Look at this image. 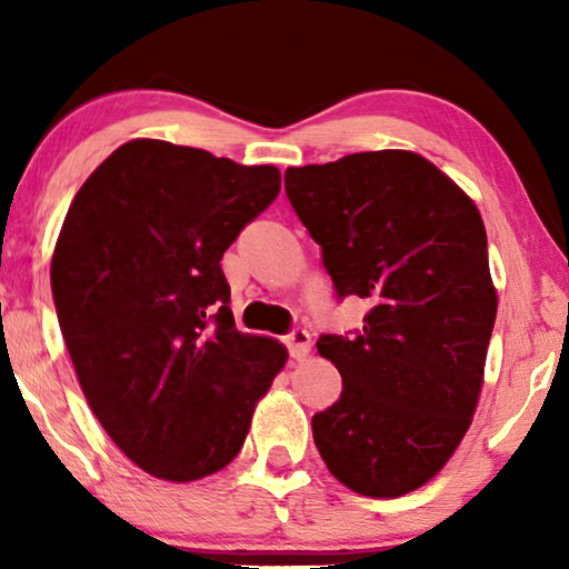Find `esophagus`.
Masks as SVG:
<instances>
[{
    "instance_id": "obj_1",
    "label": "esophagus",
    "mask_w": 569,
    "mask_h": 569,
    "mask_svg": "<svg viewBox=\"0 0 569 569\" xmlns=\"http://www.w3.org/2000/svg\"><path fill=\"white\" fill-rule=\"evenodd\" d=\"M284 345L290 349V355L295 360H302L310 352V333L306 329H292L290 333L284 337Z\"/></svg>"
}]
</instances>
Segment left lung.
I'll list each match as a JSON object with an SVG mask.
<instances>
[{"label": "left lung", "mask_w": 569, "mask_h": 569, "mask_svg": "<svg viewBox=\"0 0 569 569\" xmlns=\"http://www.w3.org/2000/svg\"><path fill=\"white\" fill-rule=\"evenodd\" d=\"M287 199L321 246L337 298H362L360 331L321 333L341 396L313 440L341 485L399 497L438 473L469 430L497 295L473 201L403 150L287 168Z\"/></svg>", "instance_id": "1"}]
</instances>
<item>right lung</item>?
<instances>
[{"instance_id": "1", "label": "right lung", "mask_w": 569, "mask_h": 569, "mask_svg": "<svg viewBox=\"0 0 569 569\" xmlns=\"http://www.w3.org/2000/svg\"><path fill=\"white\" fill-rule=\"evenodd\" d=\"M279 186L274 166L134 139L64 217L51 261L61 337L98 422L152 477L224 469L284 368L279 341L236 329L220 267Z\"/></svg>"}]
</instances>
